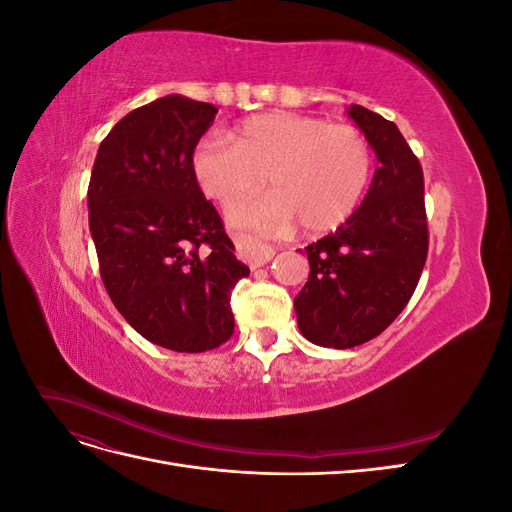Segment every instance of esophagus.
<instances>
[{"label": "esophagus", "mask_w": 512, "mask_h": 512, "mask_svg": "<svg viewBox=\"0 0 512 512\" xmlns=\"http://www.w3.org/2000/svg\"><path fill=\"white\" fill-rule=\"evenodd\" d=\"M237 247H239L241 256H243L247 262H250V267H262V265H267V262L275 256V250H273L271 245L262 243V241L250 237V235L237 237Z\"/></svg>", "instance_id": "esophagus-1"}]
</instances>
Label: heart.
<instances>
[{"label": "heart", "mask_w": 512, "mask_h": 512, "mask_svg": "<svg viewBox=\"0 0 512 512\" xmlns=\"http://www.w3.org/2000/svg\"><path fill=\"white\" fill-rule=\"evenodd\" d=\"M369 138L352 123L299 113H262L241 121L230 138L209 134L192 153V173L224 207L258 192L269 175L273 194L232 207L247 228H286L309 235L346 224L374 175Z\"/></svg>", "instance_id": "1"}]
</instances>
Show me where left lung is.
I'll return each mask as SVG.
<instances>
[{
    "mask_svg": "<svg viewBox=\"0 0 512 512\" xmlns=\"http://www.w3.org/2000/svg\"><path fill=\"white\" fill-rule=\"evenodd\" d=\"M380 166L352 218L307 245L309 280L294 297L303 337L346 350L378 337L401 314L427 260L423 168L393 121L352 104Z\"/></svg>",
    "mask_w": 512,
    "mask_h": 512,
    "instance_id": "8db88e82",
    "label": "left lung"
}]
</instances>
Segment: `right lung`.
<instances>
[{"label":"right lung","instance_id":"add662e5","mask_svg":"<svg viewBox=\"0 0 512 512\" xmlns=\"http://www.w3.org/2000/svg\"><path fill=\"white\" fill-rule=\"evenodd\" d=\"M215 115L183 96L134 108L100 143L87 190L108 297L130 327L175 352L228 342L230 290L250 275L192 173Z\"/></svg>","mask_w":512,"mask_h":512}]
</instances>
